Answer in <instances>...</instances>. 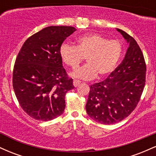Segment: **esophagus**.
<instances>
[{"mask_svg":"<svg viewBox=\"0 0 156 156\" xmlns=\"http://www.w3.org/2000/svg\"><path fill=\"white\" fill-rule=\"evenodd\" d=\"M80 83V80H73V86H74L75 87H78V86L79 85Z\"/></svg>","mask_w":156,"mask_h":156,"instance_id":"34e87169","label":"esophagus"}]
</instances>
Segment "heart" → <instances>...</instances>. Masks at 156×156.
Segmentation results:
<instances>
[{"mask_svg":"<svg viewBox=\"0 0 156 156\" xmlns=\"http://www.w3.org/2000/svg\"><path fill=\"white\" fill-rule=\"evenodd\" d=\"M122 44L117 40H108L98 34L80 37L76 45L63 43L60 57L66 65L76 69L86 58L87 64L70 73L74 78L92 80L103 78L114 70L122 55Z\"/></svg>","mask_w":156,"mask_h":156,"instance_id":"1","label":"heart"}]
</instances>
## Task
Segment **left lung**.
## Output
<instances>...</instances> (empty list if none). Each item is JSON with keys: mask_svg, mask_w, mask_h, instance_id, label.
<instances>
[{"mask_svg": "<svg viewBox=\"0 0 156 156\" xmlns=\"http://www.w3.org/2000/svg\"><path fill=\"white\" fill-rule=\"evenodd\" d=\"M129 44L122 63L106 79L90 86L86 104L87 114L103 125L119 122L135 109L144 90L146 64L133 37L117 28Z\"/></svg>", "mask_w": 156, "mask_h": 156, "instance_id": "obj_1", "label": "left lung"}]
</instances>
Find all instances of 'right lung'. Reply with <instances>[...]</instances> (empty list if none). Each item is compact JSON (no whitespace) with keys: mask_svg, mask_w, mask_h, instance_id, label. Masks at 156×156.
Listing matches in <instances>:
<instances>
[{"mask_svg":"<svg viewBox=\"0 0 156 156\" xmlns=\"http://www.w3.org/2000/svg\"><path fill=\"white\" fill-rule=\"evenodd\" d=\"M76 28L49 26L26 39L16 58L12 83L21 108L30 117L50 121L65 108V94L74 89L60 57L61 45Z\"/></svg>","mask_w":156,"mask_h":156,"instance_id":"obj_1","label":"right lung"}]
</instances>
